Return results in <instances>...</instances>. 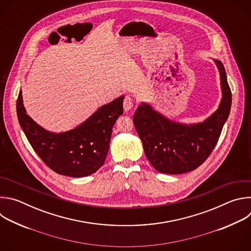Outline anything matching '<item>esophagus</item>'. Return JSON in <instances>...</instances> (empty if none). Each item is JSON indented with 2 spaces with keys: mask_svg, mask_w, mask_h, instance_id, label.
<instances>
[{
  "mask_svg": "<svg viewBox=\"0 0 251 251\" xmlns=\"http://www.w3.org/2000/svg\"><path fill=\"white\" fill-rule=\"evenodd\" d=\"M123 107H124V111L128 112L133 108V99L130 96H126L124 98V102H123Z\"/></svg>",
  "mask_w": 251,
  "mask_h": 251,
  "instance_id": "obj_1",
  "label": "esophagus"
}]
</instances>
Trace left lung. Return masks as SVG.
Wrapping results in <instances>:
<instances>
[{"label":"left lung","mask_w":251,"mask_h":251,"mask_svg":"<svg viewBox=\"0 0 251 251\" xmlns=\"http://www.w3.org/2000/svg\"><path fill=\"white\" fill-rule=\"evenodd\" d=\"M221 78L219 108L204 121L176 122L142 102L133 116L136 131L151 165L163 174H184L201 166L216 147L231 107V91L224 64L213 59Z\"/></svg>","instance_id":"obj_1"}]
</instances>
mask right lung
<instances>
[{"label":"right lung","mask_w":251,"mask_h":251,"mask_svg":"<svg viewBox=\"0 0 251 251\" xmlns=\"http://www.w3.org/2000/svg\"><path fill=\"white\" fill-rule=\"evenodd\" d=\"M123 99L122 95L101 106L75 129L54 133L40 126L26 114L20 90L17 115L29 144L48 167L59 175L81 177L103 166L109 150L112 128L123 114Z\"/></svg>","instance_id":"right-lung-1"}]
</instances>
